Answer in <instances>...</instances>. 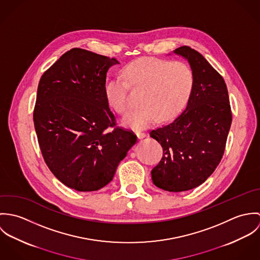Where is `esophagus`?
Returning <instances> with one entry per match:
<instances>
[{
  "label": "esophagus",
  "mask_w": 260,
  "mask_h": 260,
  "mask_svg": "<svg viewBox=\"0 0 260 260\" xmlns=\"http://www.w3.org/2000/svg\"><path fill=\"white\" fill-rule=\"evenodd\" d=\"M136 135H137V137H138L139 139H143V138L146 137V134L143 133V132H136Z\"/></svg>",
  "instance_id": "34e87169"
}]
</instances>
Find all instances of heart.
Wrapping results in <instances>:
<instances>
[{
  "instance_id": "1",
  "label": "heart",
  "mask_w": 260,
  "mask_h": 260,
  "mask_svg": "<svg viewBox=\"0 0 260 260\" xmlns=\"http://www.w3.org/2000/svg\"><path fill=\"white\" fill-rule=\"evenodd\" d=\"M128 83L139 89V108L128 112L122 124L133 130H142L157 122L174 118L185 106L193 88L194 77L183 62H169L155 58H142L129 64L123 71ZM128 83L120 76L113 78L105 88L108 105L123 114L129 108Z\"/></svg>"
}]
</instances>
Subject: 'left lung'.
Returning a JSON list of instances; mask_svg holds the SVG:
<instances>
[{
  "instance_id": "obj_1",
  "label": "left lung",
  "mask_w": 260,
  "mask_h": 260,
  "mask_svg": "<svg viewBox=\"0 0 260 260\" xmlns=\"http://www.w3.org/2000/svg\"><path fill=\"white\" fill-rule=\"evenodd\" d=\"M187 60L194 82L185 110L173 122L152 130L163 148L152 171L160 189L181 192L201 185L222 158L232 115L226 84L197 51L182 46L173 51Z\"/></svg>"
}]
</instances>
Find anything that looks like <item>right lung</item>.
<instances>
[{"instance_id": "right-lung-1", "label": "right lung", "mask_w": 260, "mask_h": 260, "mask_svg": "<svg viewBox=\"0 0 260 260\" xmlns=\"http://www.w3.org/2000/svg\"><path fill=\"white\" fill-rule=\"evenodd\" d=\"M119 62L74 48L41 77L34 125L52 173L77 191H95L111 182L137 137L115 128L105 96L106 75Z\"/></svg>"}]
</instances>
